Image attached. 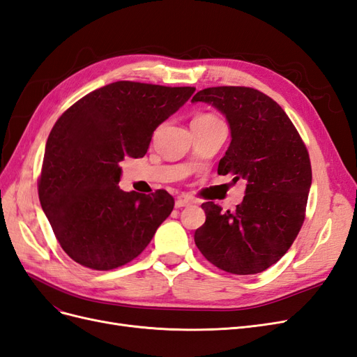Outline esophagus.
Wrapping results in <instances>:
<instances>
[{
    "mask_svg": "<svg viewBox=\"0 0 357 357\" xmlns=\"http://www.w3.org/2000/svg\"><path fill=\"white\" fill-rule=\"evenodd\" d=\"M193 204V199L186 198V197H178L176 199V208H183V207H189V205Z\"/></svg>",
    "mask_w": 357,
    "mask_h": 357,
    "instance_id": "esophagus-1",
    "label": "esophagus"
}]
</instances>
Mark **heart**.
Masks as SVG:
<instances>
[{"instance_id": "b5f03b06", "label": "heart", "mask_w": 357, "mask_h": 357, "mask_svg": "<svg viewBox=\"0 0 357 357\" xmlns=\"http://www.w3.org/2000/svg\"><path fill=\"white\" fill-rule=\"evenodd\" d=\"M197 119H213V116H208V114H204V116H198Z\"/></svg>"}]
</instances>
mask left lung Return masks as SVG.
I'll list each match as a JSON object with an SVG mask.
<instances>
[{"label": "left lung", "instance_id": "obj_1", "mask_svg": "<svg viewBox=\"0 0 357 357\" xmlns=\"http://www.w3.org/2000/svg\"><path fill=\"white\" fill-rule=\"evenodd\" d=\"M192 102L208 104L226 117L231 144L218 172L247 181L235 211H222L214 202L201 205L205 223L195 244L226 273H262L282 259L304 223L311 188L305 144L282 107L256 89L207 88Z\"/></svg>", "mask_w": 357, "mask_h": 357}]
</instances>
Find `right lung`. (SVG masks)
Masks as SVG:
<instances>
[{
    "mask_svg": "<svg viewBox=\"0 0 357 357\" xmlns=\"http://www.w3.org/2000/svg\"><path fill=\"white\" fill-rule=\"evenodd\" d=\"M195 88L114 82L63 113L47 138L38 197L53 234L73 261L109 271L131 262L174 208L165 190L119 188L123 158H143L155 129Z\"/></svg>",
    "mask_w": 357,
    "mask_h": 357,
    "instance_id": "add662e5",
    "label": "right lung"
}]
</instances>
